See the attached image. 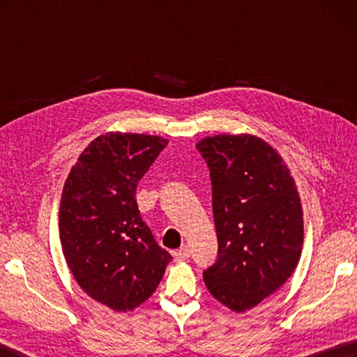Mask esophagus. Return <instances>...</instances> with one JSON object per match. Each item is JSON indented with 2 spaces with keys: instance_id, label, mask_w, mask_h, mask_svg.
Segmentation results:
<instances>
[{
  "instance_id": "obj_1",
  "label": "esophagus",
  "mask_w": 357,
  "mask_h": 357,
  "mask_svg": "<svg viewBox=\"0 0 357 357\" xmlns=\"http://www.w3.org/2000/svg\"><path fill=\"white\" fill-rule=\"evenodd\" d=\"M173 257H174V259H176V261H184V259L190 257V249L187 245H183L179 250L173 252Z\"/></svg>"
}]
</instances>
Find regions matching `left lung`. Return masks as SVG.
<instances>
[{"instance_id":"obj_1","label":"left lung","mask_w":357,"mask_h":357,"mask_svg":"<svg viewBox=\"0 0 357 357\" xmlns=\"http://www.w3.org/2000/svg\"><path fill=\"white\" fill-rule=\"evenodd\" d=\"M197 149L209 167L219 241L203 279L220 304L243 313L277 291L299 263V192L282 155L257 135L206 137Z\"/></svg>"}]
</instances>
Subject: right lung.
<instances>
[{
    "label": "right lung",
    "mask_w": 357,
    "mask_h": 357,
    "mask_svg": "<svg viewBox=\"0 0 357 357\" xmlns=\"http://www.w3.org/2000/svg\"><path fill=\"white\" fill-rule=\"evenodd\" d=\"M168 144L146 134L107 132L83 149L64 183L59 239L78 285L114 312L143 304L172 255L137 206V184Z\"/></svg>",
    "instance_id": "right-lung-1"
}]
</instances>
